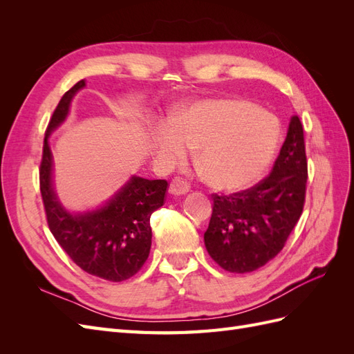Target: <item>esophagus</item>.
Returning <instances> with one entry per match:
<instances>
[{"label": "esophagus", "mask_w": 354, "mask_h": 354, "mask_svg": "<svg viewBox=\"0 0 354 354\" xmlns=\"http://www.w3.org/2000/svg\"><path fill=\"white\" fill-rule=\"evenodd\" d=\"M190 190V185L189 181L181 178V177H176L173 181H171L169 185V194L171 195H186L187 192Z\"/></svg>", "instance_id": "1"}]
</instances>
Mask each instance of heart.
Here are the masks:
<instances>
[{"mask_svg": "<svg viewBox=\"0 0 354 354\" xmlns=\"http://www.w3.org/2000/svg\"><path fill=\"white\" fill-rule=\"evenodd\" d=\"M281 127L276 116L243 99L203 100L189 106L155 138L156 152L181 164L198 149V168L211 185L242 189L270 167Z\"/></svg>", "mask_w": 354, "mask_h": 354, "instance_id": "heart-1", "label": "heart"}]
</instances>
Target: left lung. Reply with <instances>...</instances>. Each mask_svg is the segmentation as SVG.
Masks as SVG:
<instances>
[{"label": "left lung", "mask_w": 354, "mask_h": 354, "mask_svg": "<svg viewBox=\"0 0 354 354\" xmlns=\"http://www.w3.org/2000/svg\"><path fill=\"white\" fill-rule=\"evenodd\" d=\"M306 183L304 131L294 115L269 176L238 194L212 195L203 234L211 259L232 273H250L273 260L301 217Z\"/></svg>", "instance_id": "8db88e82"}]
</instances>
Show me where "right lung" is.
I'll use <instances>...</instances> for the list:
<instances>
[{
  "label": "right lung",
  "instance_id": "obj_1",
  "mask_svg": "<svg viewBox=\"0 0 354 354\" xmlns=\"http://www.w3.org/2000/svg\"><path fill=\"white\" fill-rule=\"evenodd\" d=\"M85 81L63 94L48 122L39 167V189L48 227L71 260L84 272L104 281L130 279L146 263L152 245L151 216L164 205L167 180L133 176L102 205L87 212H69L53 185L50 134L66 120L72 99Z\"/></svg>",
  "mask_w": 354,
  "mask_h": 354
}]
</instances>
